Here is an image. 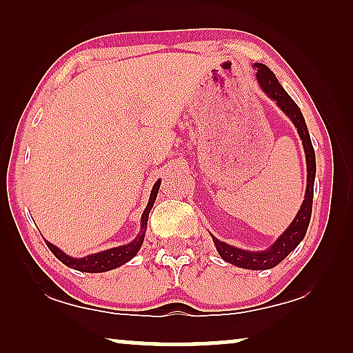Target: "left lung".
Wrapping results in <instances>:
<instances>
[{
  "label": "left lung",
  "instance_id": "obj_1",
  "mask_svg": "<svg viewBox=\"0 0 353 353\" xmlns=\"http://www.w3.org/2000/svg\"><path fill=\"white\" fill-rule=\"evenodd\" d=\"M257 69V80L268 98H272L278 108L292 120L294 127L297 128L299 137L302 139L303 151H305V161H307V190L305 197L301 205V210L297 212L296 219L292 223L288 226V230L274 241V244L267 250H260V252H250V250L238 249L234 245H230L226 243H221L212 236L214 239L215 248L219 250L220 257L226 260L228 263H233L236 267L248 268V270H268L276 267V265L288 257L294 249L301 244V241L305 238L308 223L312 219V204H313V183H315V172H316V162H315V151H313L310 134H308L305 119L299 109V105L294 103V99L289 96L272 70L265 64H254Z\"/></svg>",
  "mask_w": 353,
  "mask_h": 353
}]
</instances>
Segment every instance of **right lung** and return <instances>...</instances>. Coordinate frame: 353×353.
<instances>
[{
	"label": "right lung",
	"mask_w": 353,
	"mask_h": 353,
	"mask_svg": "<svg viewBox=\"0 0 353 353\" xmlns=\"http://www.w3.org/2000/svg\"><path fill=\"white\" fill-rule=\"evenodd\" d=\"M159 188H161V180H157L156 183H154L152 191H151V197H149L146 209H144V212H143L141 233H139L130 244L120 245V248H112V249L103 250V252H98V254L86 255V257H83V259L70 257V255L62 252L59 248H56L54 244H51V243H48V241H45L48 249H50L51 252L56 255V259H59L62 263L67 265V267L79 270V272H85V273L109 272V270H114V268L120 267V265L127 263L128 260H132L134 255L138 254L139 248H141V244L144 241V231H146V226H148L149 212H151L152 205H154V201H156Z\"/></svg>",
	"instance_id": "obj_1"
}]
</instances>
